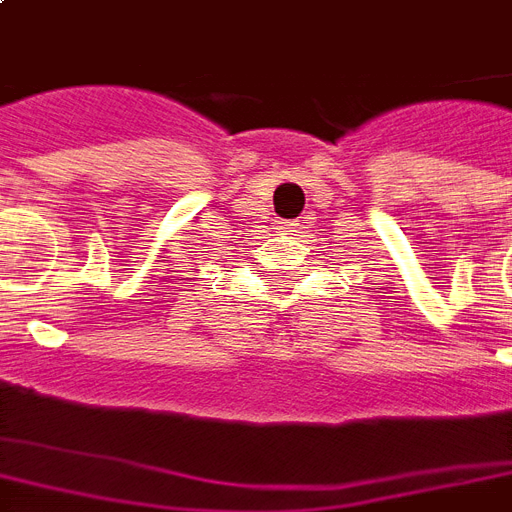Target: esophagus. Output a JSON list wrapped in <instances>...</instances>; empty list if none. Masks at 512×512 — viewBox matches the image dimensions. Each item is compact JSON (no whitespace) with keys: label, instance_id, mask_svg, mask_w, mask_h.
Wrapping results in <instances>:
<instances>
[{"label":"esophagus","instance_id":"1","mask_svg":"<svg viewBox=\"0 0 512 512\" xmlns=\"http://www.w3.org/2000/svg\"><path fill=\"white\" fill-rule=\"evenodd\" d=\"M279 228H281V231H297V228H300V223H297V220H295V223H281Z\"/></svg>","mask_w":512,"mask_h":512}]
</instances>
